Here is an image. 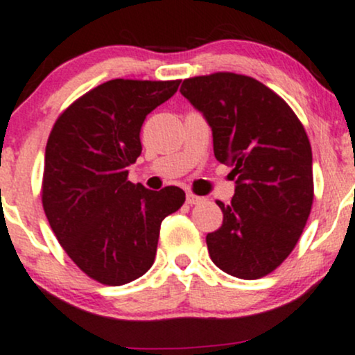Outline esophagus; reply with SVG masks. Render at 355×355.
I'll list each match as a JSON object with an SVG mask.
<instances>
[{"instance_id": "obj_1", "label": "esophagus", "mask_w": 355, "mask_h": 355, "mask_svg": "<svg viewBox=\"0 0 355 355\" xmlns=\"http://www.w3.org/2000/svg\"><path fill=\"white\" fill-rule=\"evenodd\" d=\"M204 200H205L204 197H198V196H196V193H192V192L187 193V204L197 205V204H200V202H204Z\"/></svg>"}]
</instances>
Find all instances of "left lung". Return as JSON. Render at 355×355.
<instances>
[{
    "label": "left lung",
    "mask_w": 355,
    "mask_h": 355,
    "mask_svg": "<svg viewBox=\"0 0 355 355\" xmlns=\"http://www.w3.org/2000/svg\"><path fill=\"white\" fill-rule=\"evenodd\" d=\"M212 128L214 155L231 166V204L205 237L210 259L227 275L258 279L297 246L313 204L311 146L285 101L252 77L216 72L180 87Z\"/></svg>",
    "instance_id": "left-lung-1"
}]
</instances>
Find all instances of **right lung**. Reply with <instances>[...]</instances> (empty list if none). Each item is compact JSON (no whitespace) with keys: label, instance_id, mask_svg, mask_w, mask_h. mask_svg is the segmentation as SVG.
I'll return each mask as SVG.
<instances>
[{"label":"right lung","instance_id":"right-lung-1","mask_svg":"<svg viewBox=\"0 0 355 355\" xmlns=\"http://www.w3.org/2000/svg\"><path fill=\"white\" fill-rule=\"evenodd\" d=\"M180 80L112 79L58 116L45 148L42 204L53 234L89 278L126 285L150 270L159 225L184 205L185 192H159L128 180L141 155L146 116Z\"/></svg>","mask_w":355,"mask_h":355}]
</instances>
